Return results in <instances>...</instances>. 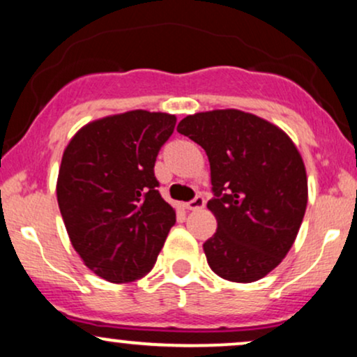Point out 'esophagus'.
Wrapping results in <instances>:
<instances>
[{
  "instance_id": "obj_1",
  "label": "esophagus",
  "mask_w": 357,
  "mask_h": 357,
  "mask_svg": "<svg viewBox=\"0 0 357 357\" xmlns=\"http://www.w3.org/2000/svg\"><path fill=\"white\" fill-rule=\"evenodd\" d=\"M204 204H206V199H204L202 195H198L196 198H192L191 202L186 203V208L188 210L195 211V210H202V208H204Z\"/></svg>"
}]
</instances>
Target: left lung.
Listing matches in <instances>:
<instances>
[{
	"label": "left lung",
	"mask_w": 357,
	"mask_h": 357,
	"mask_svg": "<svg viewBox=\"0 0 357 357\" xmlns=\"http://www.w3.org/2000/svg\"><path fill=\"white\" fill-rule=\"evenodd\" d=\"M178 132L206 151L218 228L203 250L213 272L255 282L294 245L307 206L305 166L282 129L236 109L184 117Z\"/></svg>",
	"instance_id": "1"
}]
</instances>
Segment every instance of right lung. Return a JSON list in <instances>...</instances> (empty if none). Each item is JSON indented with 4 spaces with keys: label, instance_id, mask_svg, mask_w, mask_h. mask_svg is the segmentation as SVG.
I'll list each match as a JSON object with an SVG mask.
<instances>
[{
    "label": "right lung",
    "instance_id": "obj_1",
    "mask_svg": "<svg viewBox=\"0 0 357 357\" xmlns=\"http://www.w3.org/2000/svg\"><path fill=\"white\" fill-rule=\"evenodd\" d=\"M171 114L130 110L82 127L61 158L56 199L68 236L93 273L126 284L154 267L176 213L154 165Z\"/></svg>",
    "mask_w": 357,
    "mask_h": 357
}]
</instances>
